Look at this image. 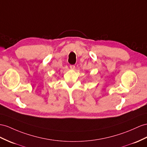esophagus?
<instances>
[{
    "label": "esophagus",
    "mask_w": 147,
    "mask_h": 147,
    "mask_svg": "<svg viewBox=\"0 0 147 147\" xmlns=\"http://www.w3.org/2000/svg\"><path fill=\"white\" fill-rule=\"evenodd\" d=\"M69 67H70L71 69L73 70V69H74V68H75V66H74V65H70Z\"/></svg>",
    "instance_id": "esophagus-1"
}]
</instances>
